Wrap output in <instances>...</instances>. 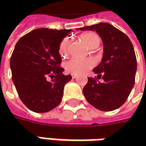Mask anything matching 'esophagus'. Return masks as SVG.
<instances>
[{
  "instance_id": "esophagus-1",
  "label": "esophagus",
  "mask_w": 146,
  "mask_h": 146,
  "mask_svg": "<svg viewBox=\"0 0 146 146\" xmlns=\"http://www.w3.org/2000/svg\"><path fill=\"white\" fill-rule=\"evenodd\" d=\"M71 76H72V78H73V79H75L76 76H77V75L75 74V73H72V74H71Z\"/></svg>"
}]
</instances>
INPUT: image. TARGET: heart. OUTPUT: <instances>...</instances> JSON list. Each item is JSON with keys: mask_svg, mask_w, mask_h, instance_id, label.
<instances>
[{"mask_svg": "<svg viewBox=\"0 0 146 146\" xmlns=\"http://www.w3.org/2000/svg\"><path fill=\"white\" fill-rule=\"evenodd\" d=\"M80 38L86 46L89 49H95L98 48L100 44V39L96 33H86L81 35ZM68 44L69 42L67 39H64L61 42L59 46V53L62 56H66L68 53ZM94 66V62L92 59H80L76 58H72L65 63L66 70L71 73L80 74L85 73L88 70L92 69Z\"/></svg>", "mask_w": 146, "mask_h": 146, "instance_id": "obj_1", "label": "heart"}]
</instances>
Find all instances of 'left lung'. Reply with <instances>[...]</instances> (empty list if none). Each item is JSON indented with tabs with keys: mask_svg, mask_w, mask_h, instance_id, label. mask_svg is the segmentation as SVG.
Returning a JSON list of instances; mask_svg holds the SVG:
<instances>
[{
	"mask_svg": "<svg viewBox=\"0 0 146 146\" xmlns=\"http://www.w3.org/2000/svg\"><path fill=\"white\" fill-rule=\"evenodd\" d=\"M80 30H95L102 38L104 51L102 62L93 70L97 79L88 77L83 89L87 101L101 111L120 107L134 87L137 60L131 41L125 33L107 23H100ZM104 80L98 81L101 77Z\"/></svg>",
	"mask_w": 146,
	"mask_h": 146,
	"instance_id": "8db88e82",
	"label": "left lung"
}]
</instances>
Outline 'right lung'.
<instances>
[{
    "label": "right lung",
    "instance_id": "right-lung-1",
    "mask_svg": "<svg viewBox=\"0 0 146 146\" xmlns=\"http://www.w3.org/2000/svg\"><path fill=\"white\" fill-rule=\"evenodd\" d=\"M70 32L40 28L22 36L15 44L10 59L12 80L23 104L35 113L56 107L64 86L72 79L62 73L58 52L61 42Z\"/></svg>",
    "mask_w": 146,
    "mask_h": 146
}]
</instances>
